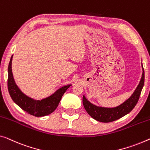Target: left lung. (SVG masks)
Instances as JSON below:
<instances>
[{
	"mask_svg": "<svg viewBox=\"0 0 150 150\" xmlns=\"http://www.w3.org/2000/svg\"><path fill=\"white\" fill-rule=\"evenodd\" d=\"M142 69L143 72L141 80L132 95L123 103L116 107L108 108L98 107L87 100L84 95L83 96V105L90 116L98 121L103 122V123H109V122L117 120L130 112L137 103L144 84L145 76L143 66Z\"/></svg>",
	"mask_w": 150,
	"mask_h": 150,
	"instance_id": "1",
	"label": "left lung"
}]
</instances>
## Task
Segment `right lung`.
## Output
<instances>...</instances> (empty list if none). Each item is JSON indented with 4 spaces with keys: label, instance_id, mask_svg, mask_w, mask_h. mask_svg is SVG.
Wrapping results in <instances>:
<instances>
[{
    "label": "right lung",
    "instance_id": "add662e5",
    "mask_svg": "<svg viewBox=\"0 0 150 150\" xmlns=\"http://www.w3.org/2000/svg\"><path fill=\"white\" fill-rule=\"evenodd\" d=\"M12 59L11 56L8 67V93L13 100L19 107L26 111L27 113L35 117H43L51 114L56 109L60 100L67 91V89L72 84H67L62 86L52 94L42 100H35L25 95L16 84L12 72Z\"/></svg>",
    "mask_w": 150,
    "mask_h": 150
}]
</instances>
